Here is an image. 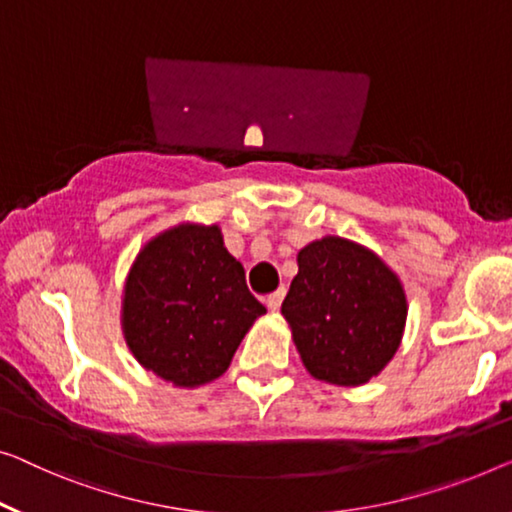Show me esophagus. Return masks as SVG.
Masks as SVG:
<instances>
[{
  "label": "esophagus",
  "mask_w": 512,
  "mask_h": 512,
  "mask_svg": "<svg viewBox=\"0 0 512 512\" xmlns=\"http://www.w3.org/2000/svg\"><path fill=\"white\" fill-rule=\"evenodd\" d=\"M282 296H285V289H278L276 294L266 296V308H269L271 312H276L280 308V303H282Z\"/></svg>",
  "instance_id": "34e87169"
}]
</instances>
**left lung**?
I'll list each match as a JSON object with an SVG mask.
<instances>
[{"label":"left lung","instance_id":"obj_1","mask_svg":"<svg viewBox=\"0 0 512 512\" xmlns=\"http://www.w3.org/2000/svg\"><path fill=\"white\" fill-rule=\"evenodd\" d=\"M282 301L305 370L335 386H363L391 363L407 324V294L391 266L361 243L322 236L296 255Z\"/></svg>","mask_w":512,"mask_h":512}]
</instances>
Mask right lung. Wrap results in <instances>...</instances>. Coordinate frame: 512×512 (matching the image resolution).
I'll return each mask as SVG.
<instances>
[{"instance_id":"add662e5","label":"right lung","mask_w":512,"mask_h":512,"mask_svg":"<svg viewBox=\"0 0 512 512\" xmlns=\"http://www.w3.org/2000/svg\"><path fill=\"white\" fill-rule=\"evenodd\" d=\"M264 312L220 227L179 223L135 255L121 294V333L144 370L197 388L225 375Z\"/></svg>"}]
</instances>
